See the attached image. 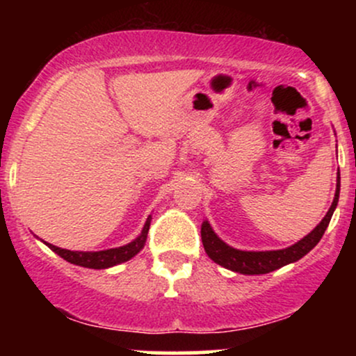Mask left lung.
Segmentation results:
<instances>
[{"label":"left lung","mask_w":356,"mask_h":356,"mask_svg":"<svg viewBox=\"0 0 356 356\" xmlns=\"http://www.w3.org/2000/svg\"><path fill=\"white\" fill-rule=\"evenodd\" d=\"M338 197H340V172H338L337 177V192H334L333 204L326 212L325 218L308 236H305L303 239L286 249H277V251H239V249L227 246L222 239H219L207 220H204L201 227L204 249H206L207 256L214 263L226 269H231V271L241 273V275H266V273H271L275 269H280L286 264L301 259L320 243L330 220H332L333 212L337 209Z\"/></svg>","instance_id":"8db88e82"}]
</instances>
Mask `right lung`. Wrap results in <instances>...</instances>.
Returning <instances> with one entry per match:
<instances>
[{
  "instance_id": "1",
  "label": "right lung",
  "mask_w": 356,
  "mask_h": 356,
  "mask_svg": "<svg viewBox=\"0 0 356 356\" xmlns=\"http://www.w3.org/2000/svg\"><path fill=\"white\" fill-rule=\"evenodd\" d=\"M150 216L145 220V226L142 229L140 236L132 241V243L125 244V246L113 248V249H105V251H70V249H61L53 246V244L47 243V246L55 251L60 257H63L68 263L76 264V266L83 268H92V269H105L112 268L115 264L125 263V261L132 259L137 252H140V249L144 248L147 241V232H149L150 227Z\"/></svg>"
}]
</instances>
